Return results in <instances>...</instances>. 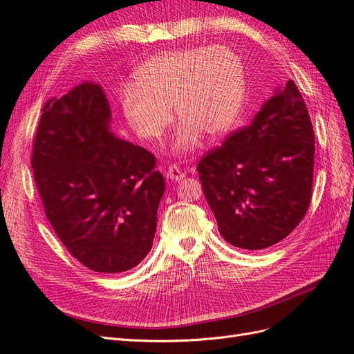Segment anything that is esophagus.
<instances>
[{
    "label": "esophagus",
    "mask_w": 354,
    "mask_h": 354,
    "mask_svg": "<svg viewBox=\"0 0 354 354\" xmlns=\"http://www.w3.org/2000/svg\"><path fill=\"white\" fill-rule=\"evenodd\" d=\"M167 178L169 179H171V180H180V179H184L185 178V174L183 170H180L176 165H170L169 167H167Z\"/></svg>",
    "instance_id": "1"
}]
</instances>
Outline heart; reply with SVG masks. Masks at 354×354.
<instances>
[{"instance_id": "1", "label": "heart", "mask_w": 354, "mask_h": 354, "mask_svg": "<svg viewBox=\"0 0 354 354\" xmlns=\"http://www.w3.org/2000/svg\"><path fill=\"white\" fill-rule=\"evenodd\" d=\"M245 90L243 64L230 47H188L149 59L121 90L120 102L129 126L145 140L163 136L174 106L180 120L174 149L185 153L201 133L216 139L234 127Z\"/></svg>"}]
</instances>
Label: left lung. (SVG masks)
<instances>
[{"mask_svg":"<svg viewBox=\"0 0 354 354\" xmlns=\"http://www.w3.org/2000/svg\"><path fill=\"white\" fill-rule=\"evenodd\" d=\"M313 169L315 132L292 80L197 166L221 236L249 250L279 243L306 216Z\"/></svg>","mask_w":354,"mask_h":354,"instance_id":"obj_1","label":"left lung"}]
</instances>
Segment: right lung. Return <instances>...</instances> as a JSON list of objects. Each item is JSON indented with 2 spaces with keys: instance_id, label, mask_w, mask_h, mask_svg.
<instances>
[{
  "instance_id": "obj_1",
  "label": "right lung",
  "mask_w": 354,
  "mask_h": 354,
  "mask_svg": "<svg viewBox=\"0 0 354 354\" xmlns=\"http://www.w3.org/2000/svg\"><path fill=\"white\" fill-rule=\"evenodd\" d=\"M100 86L83 83L43 106L31 166L46 216L75 259L96 272L136 267L153 248L165 178L156 157L108 130Z\"/></svg>"
}]
</instances>
